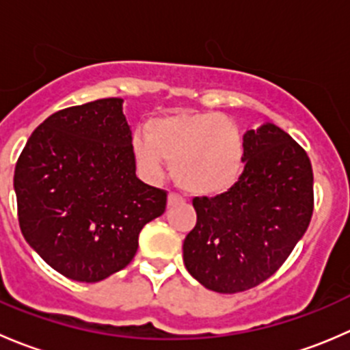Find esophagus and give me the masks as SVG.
<instances>
[{"instance_id":"1","label":"esophagus","mask_w":350,"mask_h":350,"mask_svg":"<svg viewBox=\"0 0 350 350\" xmlns=\"http://www.w3.org/2000/svg\"><path fill=\"white\" fill-rule=\"evenodd\" d=\"M185 203V198L179 196L178 193H169L167 196V206H176V204Z\"/></svg>"}]
</instances>
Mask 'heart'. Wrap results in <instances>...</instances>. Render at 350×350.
Returning a JSON list of instances; mask_svg holds the SVG:
<instances>
[{
	"mask_svg": "<svg viewBox=\"0 0 350 350\" xmlns=\"http://www.w3.org/2000/svg\"><path fill=\"white\" fill-rule=\"evenodd\" d=\"M140 167L159 176L172 162L174 181L196 196H217L234 188L245 164L239 126L220 113L176 111L146 123V135L132 140Z\"/></svg>",
	"mask_w": 350,
	"mask_h": 350,
	"instance_id": "b5f03b06",
	"label": "heart"
}]
</instances>
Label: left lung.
<instances>
[{
  "mask_svg": "<svg viewBox=\"0 0 350 350\" xmlns=\"http://www.w3.org/2000/svg\"><path fill=\"white\" fill-rule=\"evenodd\" d=\"M243 150V172L234 188L193 200L196 225L183 243L188 273L225 295L273 276L313 213L312 162L284 130L274 123L247 130Z\"/></svg>",
  "mask_w": 350,
  "mask_h": 350,
  "instance_id": "8db88e82",
  "label": "left lung"
}]
</instances>
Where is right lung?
<instances>
[{
	"label": "right lung",
	"instance_id": "right-lung-1",
	"mask_svg": "<svg viewBox=\"0 0 350 350\" xmlns=\"http://www.w3.org/2000/svg\"><path fill=\"white\" fill-rule=\"evenodd\" d=\"M25 241L57 273L98 283L126 267L167 193L135 174L122 98L49 116L20 154L13 179Z\"/></svg>",
	"mask_w": 350,
	"mask_h": 350
}]
</instances>
